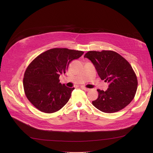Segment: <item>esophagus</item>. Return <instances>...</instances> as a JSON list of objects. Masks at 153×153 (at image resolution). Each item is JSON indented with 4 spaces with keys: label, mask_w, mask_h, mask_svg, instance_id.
<instances>
[{
    "label": "esophagus",
    "mask_w": 153,
    "mask_h": 153,
    "mask_svg": "<svg viewBox=\"0 0 153 153\" xmlns=\"http://www.w3.org/2000/svg\"><path fill=\"white\" fill-rule=\"evenodd\" d=\"M81 88H82L83 90H85V91H90V89H89V88H85V87H84V86H81Z\"/></svg>",
    "instance_id": "1"
}]
</instances>
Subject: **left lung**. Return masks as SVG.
<instances>
[{
	"mask_svg": "<svg viewBox=\"0 0 153 153\" xmlns=\"http://www.w3.org/2000/svg\"><path fill=\"white\" fill-rule=\"evenodd\" d=\"M84 57L94 65L99 76L109 83L106 91L97 90L98 98L92 102L100 111L112 113L119 111L132 101L137 88L136 75L129 62L113 51L86 53Z\"/></svg>",
	"mask_w": 153,
	"mask_h": 153,
	"instance_id": "1",
	"label": "left lung"
}]
</instances>
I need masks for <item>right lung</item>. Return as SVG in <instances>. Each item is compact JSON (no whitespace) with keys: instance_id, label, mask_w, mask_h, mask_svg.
Listing matches in <instances>:
<instances>
[{"instance_id":"1","label":"right lung","mask_w":153,"mask_h":153,"mask_svg":"<svg viewBox=\"0 0 153 153\" xmlns=\"http://www.w3.org/2000/svg\"><path fill=\"white\" fill-rule=\"evenodd\" d=\"M83 51L53 48L38 56L27 68L23 80L25 95L40 111L53 113L66 104L74 88L62 85L60 75L66 73L70 62Z\"/></svg>"}]
</instances>
